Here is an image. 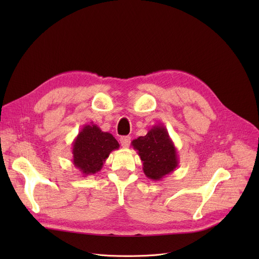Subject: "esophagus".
I'll return each mask as SVG.
<instances>
[{"mask_svg":"<svg viewBox=\"0 0 259 259\" xmlns=\"http://www.w3.org/2000/svg\"><path fill=\"white\" fill-rule=\"evenodd\" d=\"M130 142H131V138L130 137H121L119 139V143H120L122 148H128L129 145H130Z\"/></svg>","mask_w":259,"mask_h":259,"instance_id":"1","label":"esophagus"}]
</instances>
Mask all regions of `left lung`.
<instances>
[{"label": "left lung", "instance_id": "8db88e82", "mask_svg": "<svg viewBox=\"0 0 259 259\" xmlns=\"http://www.w3.org/2000/svg\"><path fill=\"white\" fill-rule=\"evenodd\" d=\"M131 145L143 162L148 179L161 181L179 166L178 151L164 125H155L145 137L133 140Z\"/></svg>", "mask_w": 259, "mask_h": 259}]
</instances>
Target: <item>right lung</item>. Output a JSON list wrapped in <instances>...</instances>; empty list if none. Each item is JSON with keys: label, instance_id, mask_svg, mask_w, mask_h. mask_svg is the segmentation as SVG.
<instances>
[{"label": "right lung", "instance_id": "right-lung-1", "mask_svg": "<svg viewBox=\"0 0 259 259\" xmlns=\"http://www.w3.org/2000/svg\"><path fill=\"white\" fill-rule=\"evenodd\" d=\"M119 144L109 132H104L93 122L85 125L72 143V164L83 178L101 171L104 162Z\"/></svg>", "mask_w": 259, "mask_h": 259}]
</instances>
